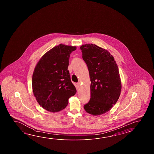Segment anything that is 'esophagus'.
<instances>
[{"mask_svg": "<svg viewBox=\"0 0 154 154\" xmlns=\"http://www.w3.org/2000/svg\"><path fill=\"white\" fill-rule=\"evenodd\" d=\"M80 88V83L78 82V83L76 84V88H77V89H78Z\"/></svg>", "mask_w": 154, "mask_h": 154, "instance_id": "esophagus-1", "label": "esophagus"}]
</instances>
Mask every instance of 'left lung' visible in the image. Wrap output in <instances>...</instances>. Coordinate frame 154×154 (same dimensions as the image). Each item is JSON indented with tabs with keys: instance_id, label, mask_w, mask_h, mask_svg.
Returning a JSON list of instances; mask_svg holds the SVG:
<instances>
[{
	"instance_id": "obj_1",
	"label": "left lung",
	"mask_w": 154,
	"mask_h": 154,
	"mask_svg": "<svg viewBox=\"0 0 154 154\" xmlns=\"http://www.w3.org/2000/svg\"><path fill=\"white\" fill-rule=\"evenodd\" d=\"M80 49L91 82V98L84 108L93 116L103 114L116 103L121 94L118 66L110 53L95 45L85 44Z\"/></svg>"
}]
</instances>
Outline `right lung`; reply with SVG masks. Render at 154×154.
Returning a JSON list of instances; mask_svg holds the SVG:
<instances>
[{
	"instance_id": "obj_1",
	"label": "right lung",
	"mask_w": 154,
	"mask_h": 154,
	"mask_svg": "<svg viewBox=\"0 0 154 154\" xmlns=\"http://www.w3.org/2000/svg\"><path fill=\"white\" fill-rule=\"evenodd\" d=\"M75 46L60 44L45 53L37 64L32 75L33 95L39 105L51 112L66 108L68 99L76 92L68 67Z\"/></svg>"
}]
</instances>
